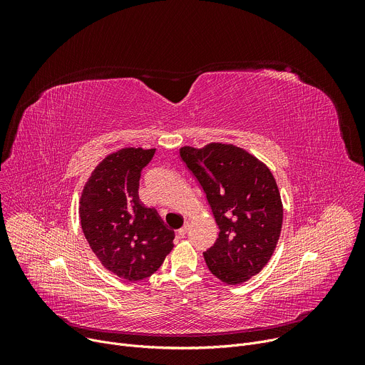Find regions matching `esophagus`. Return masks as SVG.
Returning <instances> with one entry per match:
<instances>
[{
  "label": "esophagus",
  "instance_id": "esophagus-1",
  "mask_svg": "<svg viewBox=\"0 0 365 365\" xmlns=\"http://www.w3.org/2000/svg\"><path fill=\"white\" fill-rule=\"evenodd\" d=\"M187 228H189V225H187V224H185V225L178 231V234H179L180 237H185V235L187 234Z\"/></svg>",
  "mask_w": 365,
  "mask_h": 365
}]
</instances>
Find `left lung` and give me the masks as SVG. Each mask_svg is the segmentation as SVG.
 Returning <instances> with one entry per match:
<instances>
[{
  "instance_id": "8db88e82",
  "label": "left lung",
  "mask_w": 365,
  "mask_h": 365,
  "mask_svg": "<svg viewBox=\"0 0 365 365\" xmlns=\"http://www.w3.org/2000/svg\"><path fill=\"white\" fill-rule=\"evenodd\" d=\"M180 159L205 192L220 228L203 252L207 269L227 284L247 282L267 264L282 231L283 206L272 172L232 144L186 145Z\"/></svg>"
}]
</instances>
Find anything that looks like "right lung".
<instances>
[{"mask_svg":"<svg viewBox=\"0 0 365 365\" xmlns=\"http://www.w3.org/2000/svg\"><path fill=\"white\" fill-rule=\"evenodd\" d=\"M155 148H123L107 155L88 179L79 206L83 235L103 267L128 282L158 272L175 232L138 199L143 169Z\"/></svg>","mask_w":365,"mask_h":365,"instance_id":"obj_1","label":"right lung"}]
</instances>
